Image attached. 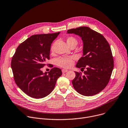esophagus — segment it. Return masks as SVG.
Instances as JSON below:
<instances>
[{"label": "esophagus", "instance_id": "1", "mask_svg": "<svg viewBox=\"0 0 128 128\" xmlns=\"http://www.w3.org/2000/svg\"><path fill=\"white\" fill-rule=\"evenodd\" d=\"M68 70H66V69H62V72L63 73H66L67 72H68Z\"/></svg>", "mask_w": 128, "mask_h": 128}]
</instances>
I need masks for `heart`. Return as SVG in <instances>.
Here are the masks:
<instances>
[{
	"mask_svg": "<svg viewBox=\"0 0 128 128\" xmlns=\"http://www.w3.org/2000/svg\"><path fill=\"white\" fill-rule=\"evenodd\" d=\"M67 43L70 47L72 46H76L78 44L77 39L72 36H68L66 39ZM51 51H53V47L52 46L51 49ZM74 58L72 56L67 57H60L56 60L57 64L63 68H69L74 64Z\"/></svg>",
	"mask_w": 128,
	"mask_h": 128,
	"instance_id": "heart-1",
	"label": "heart"
}]
</instances>
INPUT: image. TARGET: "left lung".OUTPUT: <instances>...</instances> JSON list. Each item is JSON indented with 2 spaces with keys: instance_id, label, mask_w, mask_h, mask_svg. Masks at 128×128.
Here are the masks:
<instances>
[{
  "instance_id": "8db88e82",
  "label": "left lung",
  "mask_w": 128,
  "mask_h": 128,
  "mask_svg": "<svg viewBox=\"0 0 128 128\" xmlns=\"http://www.w3.org/2000/svg\"><path fill=\"white\" fill-rule=\"evenodd\" d=\"M83 41V56L76 67L84 74L75 72L72 80L74 89L84 96H92L100 92L107 86L114 69V59L110 46L100 34L88 26H80L67 30Z\"/></svg>"
}]
</instances>
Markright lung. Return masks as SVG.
<instances>
[{"label": "right lung", "instance_id": "right-lung-1", "mask_svg": "<svg viewBox=\"0 0 128 128\" xmlns=\"http://www.w3.org/2000/svg\"><path fill=\"white\" fill-rule=\"evenodd\" d=\"M60 33L32 36L18 46L12 58L11 67L14 81L30 97L38 99L48 96L62 75L61 70L57 67L48 73L42 71L46 61L50 59L51 44Z\"/></svg>", "mask_w": 128, "mask_h": 128}]
</instances>
